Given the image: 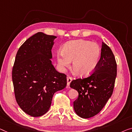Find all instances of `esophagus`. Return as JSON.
Listing matches in <instances>:
<instances>
[{
    "mask_svg": "<svg viewBox=\"0 0 132 132\" xmlns=\"http://www.w3.org/2000/svg\"><path fill=\"white\" fill-rule=\"evenodd\" d=\"M72 80V78L71 77H70V76H69V77L67 78V86H69Z\"/></svg>",
    "mask_w": 132,
    "mask_h": 132,
    "instance_id": "esophagus-1",
    "label": "esophagus"
}]
</instances>
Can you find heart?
<instances>
[{"mask_svg":"<svg viewBox=\"0 0 132 132\" xmlns=\"http://www.w3.org/2000/svg\"><path fill=\"white\" fill-rule=\"evenodd\" d=\"M101 56V49L95 43L85 40L68 42L57 55V62L63 69L72 60L73 69L80 76H88L94 71Z\"/></svg>","mask_w":132,"mask_h":132,"instance_id":"obj_1","label":"heart"}]
</instances>
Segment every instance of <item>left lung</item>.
I'll list each match as a JSON object with an SVG mask.
<instances>
[{
    "label": "left lung",
    "instance_id": "left-lung-1",
    "mask_svg": "<svg viewBox=\"0 0 132 132\" xmlns=\"http://www.w3.org/2000/svg\"><path fill=\"white\" fill-rule=\"evenodd\" d=\"M117 76V63L111 48L103 42L101 58L91 75L73 80L70 88L79 95L73 102L75 111L79 116L88 119L103 109L113 94Z\"/></svg>",
    "mask_w": 132,
    "mask_h": 132
}]
</instances>
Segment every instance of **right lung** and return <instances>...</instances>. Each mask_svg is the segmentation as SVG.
Returning a JSON list of instances; mask_svg holds the SVG:
<instances>
[{"label":"right lung","instance_id":"add662e5","mask_svg":"<svg viewBox=\"0 0 132 132\" xmlns=\"http://www.w3.org/2000/svg\"><path fill=\"white\" fill-rule=\"evenodd\" d=\"M54 35L39 32L18 50L12 69V81L18 104L25 113L40 117L48 111L55 92L66 86V75L52 63Z\"/></svg>","mask_w":132,"mask_h":132}]
</instances>
